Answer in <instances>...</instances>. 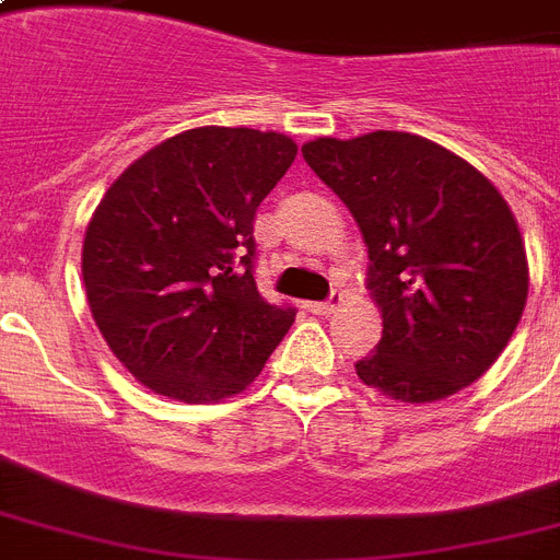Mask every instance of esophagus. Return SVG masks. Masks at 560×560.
<instances>
[{
	"instance_id": "34e87169",
	"label": "esophagus",
	"mask_w": 560,
	"mask_h": 560,
	"mask_svg": "<svg viewBox=\"0 0 560 560\" xmlns=\"http://www.w3.org/2000/svg\"><path fill=\"white\" fill-rule=\"evenodd\" d=\"M342 302H346V293L342 290H331V296L325 299V302H311V314L316 316H331L334 311H340Z\"/></svg>"
}]
</instances>
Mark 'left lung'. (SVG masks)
<instances>
[{"mask_svg": "<svg viewBox=\"0 0 560 560\" xmlns=\"http://www.w3.org/2000/svg\"><path fill=\"white\" fill-rule=\"evenodd\" d=\"M302 156L358 220L383 334L358 377L404 404L479 381L512 340L529 264L509 202L470 162L398 130L314 139Z\"/></svg>", "mask_w": 560, "mask_h": 560, "instance_id": "1", "label": "left lung"}]
</instances>
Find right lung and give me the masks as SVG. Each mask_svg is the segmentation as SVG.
Here are the masks:
<instances>
[{
	"mask_svg": "<svg viewBox=\"0 0 560 560\" xmlns=\"http://www.w3.org/2000/svg\"><path fill=\"white\" fill-rule=\"evenodd\" d=\"M296 142L249 127H197L139 156L83 237L92 319L156 395L209 404L244 392L296 319L255 288L253 223Z\"/></svg>",
	"mask_w": 560,
	"mask_h": 560,
	"instance_id": "1",
	"label": "right lung"
}]
</instances>
